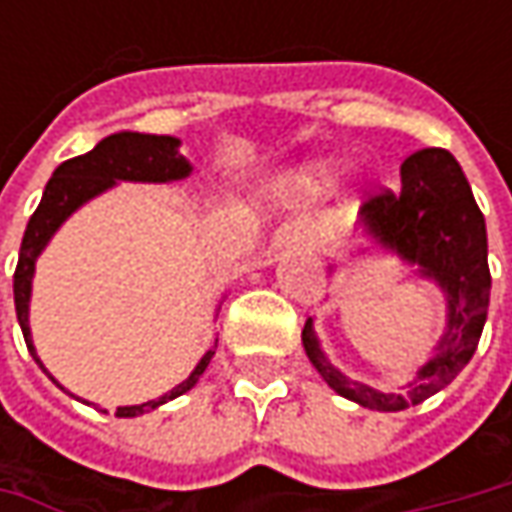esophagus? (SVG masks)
I'll return each instance as SVG.
<instances>
[{"mask_svg": "<svg viewBox=\"0 0 512 512\" xmlns=\"http://www.w3.org/2000/svg\"><path fill=\"white\" fill-rule=\"evenodd\" d=\"M316 245V233L305 222H293L276 230L273 236V250H287V247H313Z\"/></svg>", "mask_w": 512, "mask_h": 512, "instance_id": "1", "label": "esophagus"}]
</instances>
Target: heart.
I'll use <instances>...</instances> for the list:
<instances>
[{"label": "heart", "mask_w": 512, "mask_h": 512, "mask_svg": "<svg viewBox=\"0 0 512 512\" xmlns=\"http://www.w3.org/2000/svg\"><path fill=\"white\" fill-rule=\"evenodd\" d=\"M342 179V165L339 162H330V159H322V162H307L299 170L290 173L287 179V190L296 196V199H325L330 196L336 185Z\"/></svg>", "instance_id": "obj_1"}]
</instances>
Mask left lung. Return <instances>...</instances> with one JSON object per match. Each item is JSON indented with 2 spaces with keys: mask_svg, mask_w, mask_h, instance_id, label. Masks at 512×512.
<instances>
[{
  "mask_svg": "<svg viewBox=\"0 0 512 512\" xmlns=\"http://www.w3.org/2000/svg\"><path fill=\"white\" fill-rule=\"evenodd\" d=\"M359 216L362 239H367L359 245V256H396L419 279L442 290V339L402 390H376L344 376L322 350L313 319L302 330V344L330 390L370 410L396 413L444 390L479 347L490 305L487 227L459 162L442 148L407 156L402 190L367 199Z\"/></svg>",
  "mask_w": 512,
  "mask_h": 512,
  "instance_id": "obj_1",
  "label": "left lung"
}]
</instances>
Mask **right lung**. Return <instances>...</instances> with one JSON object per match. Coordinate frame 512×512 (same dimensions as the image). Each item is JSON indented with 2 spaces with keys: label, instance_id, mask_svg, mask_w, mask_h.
<instances>
[{
  "label": "right lung",
  "instance_id": "right-lung-1",
  "mask_svg": "<svg viewBox=\"0 0 512 512\" xmlns=\"http://www.w3.org/2000/svg\"><path fill=\"white\" fill-rule=\"evenodd\" d=\"M182 142L176 136H153V133H136V130H119L105 136L99 145L76 159L62 162L59 168L53 170L50 182L45 185L42 202L36 207V213L30 216L25 236H22V247H19V265L13 273V305H16V319L22 327V336L28 344L33 362L39 364L45 373L48 367L42 364V359L36 356L33 347V336H30V293H33V273H36V262L42 256V250L48 247V242L56 236V230L68 222L70 216L82 205H88L90 199L102 196L105 190L116 187L119 182H145V185H173L182 182L193 173V165L187 162L185 156L179 153ZM216 350H207L205 356L199 359V364L190 370L185 382H179L173 390H168L159 399H150L142 404H125L116 407L119 419H133L150 413L162 404L173 402L176 396H182L187 390H193L199 376L207 370V364L213 359ZM48 379L56 387L62 384L56 382L48 373ZM65 390V387H62ZM68 393V390H65ZM73 396V393H70ZM79 399V396H73ZM82 402V399H79ZM93 404V402H85ZM96 407V404H93ZM108 413V410H102Z\"/></svg>",
  "mask_w": 512,
  "mask_h": 512
}]
</instances>
